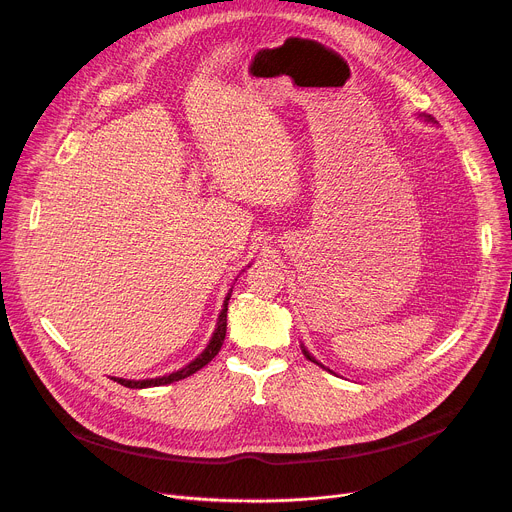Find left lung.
<instances>
[{"mask_svg":"<svg viewBox=\"0 0 512 512\" xmlns=\"http://www.w3.org/2000/svg\"><path fill=\"white\" fill-rule=\"evenodd\" d=\"M425 119H427V121H433V117H429V115H427V117H425ZM302 352H304V354H306V358H308V360H312V362H316V364H320V362H318V360H316V358H314V356H312V354H310V352H308V350H306V348H304V346H302ZM320 367H322V364H320ZM322 369H324V367H322Z\"/></svg>","mask_w":512,"mask_h":512,"instance_id":"left-lung-1","label":"left lung"}]
</instances>
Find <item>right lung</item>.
<instances>
[{
    "label": "right lung",
    "instance_id": "obj_1",
    "mask_svg": "<svg viewBox=\"0 0 512 512\" xmlns=\"http://www.w3.org/2000/svg\"><path fill=\"white\" fill-rule=\"evenodd\" d=\"M233 291V289H231ZM231 291L229 296L225 298V304H223V310L221 314H218V322H216V328H214V334L208 342V346L204 348L202 354H198L190 364H186L184 369L172 373V375H164V377H156V379H145V381H129V379H113L117 381L119 385L127 387V389H148V387H160V385H170L174 381H180V379H186L190 375H194L196 371H200L202 367H206V364L218 354V350H221L223 342H225V336H227V310H229V300H231Z\"/></svg>",
    "mask_w": 512,
    "mask_h": 512
}]
</instances>
